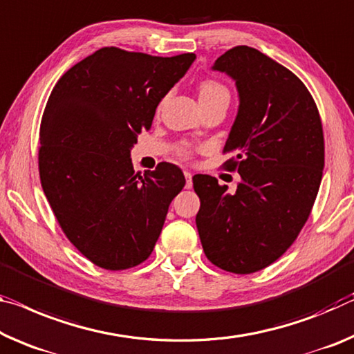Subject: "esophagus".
<instances>
[{"label":"esophagus","instance_id":"34e87169","mask_svg":"<svg viewBox=\"0 0 354 354\" xmlns=\"http://www.w3.org/2000/svg\"><path fill=\"white\" fill-rule=\"evenodd\" d=\"M184 176H186V189L192 187V173L190 171H184Z\"/></svg>","mask_w":354,"mask_h":354}]
</instances>
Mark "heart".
I'll list each match as a JSON object with an SVG mask.
<instances>
[{
    "label": "heart",
    "instance_id": "1",
    "mask_svg": "<svg viewBox=\"0 0 354 354\" xmlns=\"http://www.w3.org/2000/svg\"><path fill=\"white\" fill-rule=\"evenodd\" d=\"M216 94H228L227 88L216 80H205L200 83V97H209Z\"/></svg>",
    "mask_w": 354,
    "mask_h": 354
}]
</instances>
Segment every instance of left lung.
<instances>
[{
	"mask_svg": "<svg viewBox=\"0 0 354 354\" xmlns=\"http://www.w3.org/2000/svg\"><path fill=\"white\" fill-rule=\"evenodd\" d=\"M212 69L236 82L239 109L223 153L241 183L227 192L209 175H195L197 228L212 265L252 274L282 257L315 203L324 167L323 126L315 100L293 72L265 53L238 46Z\"/></svg>",
	"mask_w": 354,
	"mask_h": 354,
	"instance_id": "1",
	"label": "left lung"
}]
</instances>
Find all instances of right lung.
<instances>
[{"instance_id":"right-lung-1","label":"right lung","mask_w":354,"mask_h":354,"mask_svg":"<svg viewBox=\"0 0 354 354\" xmlns=\"http://www.w3.org/2000/svg\"><path fill=\"white\" fill-rule=\"evenodd\" d=\"M195 58L104 47L72 66L50 94L39 138L41 184L67 239L99 268L121 271L147 260L186 184L168 162L136 173L131 149Z\"/></svg>"}]
</instances>
